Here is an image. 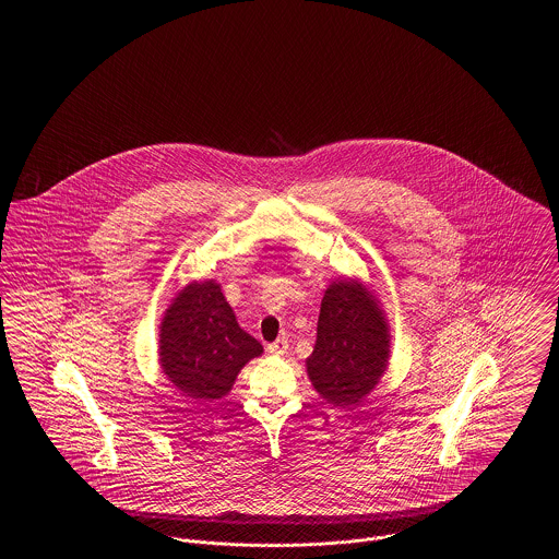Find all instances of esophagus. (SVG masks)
<instances>
[{
    "instance_id": "obj_1",
    "label": "esophagus",
    "mask_w": 559,
    "mask_h": 559,
    "mask_svg": "<svg viewBox=\"0 0 559 559\" xmlns=\"http://www.w3.org/2000/svg\"><path fill=\"white\" fill-rule=\"evenodd\" d=\"M287 349H289V342L283 337V340H276L274 344H267V352L272 354V356H283V354H287Z\"/></svg>"
}]
</instances>
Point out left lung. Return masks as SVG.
Masks as SVG:
<instances>
[{
  "instance_id": "8db88e82",
  "label": "left lung",
  "mask_w": 559,
  "mask_h": 559,
  "mask_svg": "<svg viewBox=\"0 0 559 559\" xmlns=\"http://www.w3.org/2000/svg\"><path fill=\"white\" fill-rule=\"evenodd\" d=\"M392 335L381 301L360 278H335L320 301L317 344L306 371L320 399L356 406L390 365Z\"/></svg>"
}]
</instances>
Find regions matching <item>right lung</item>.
<instances>
[{
	"instance_id": "obj_1",
	"label": "right lung",
	"mask_w": 559,
	"mask_h": 559,
	"mask_svg": "<svg viewBox=\"0 0 559 559\" xmlns=\"http://www.w3.org/2000/svg\"><path fill=\"white\" fill-rule=\"evenodd\" d=\"M262 354L264 347L240 329L213 278L188 283L160 320V371L188 399H224L240 369Z\"/></svg>"
}]
</instances>
